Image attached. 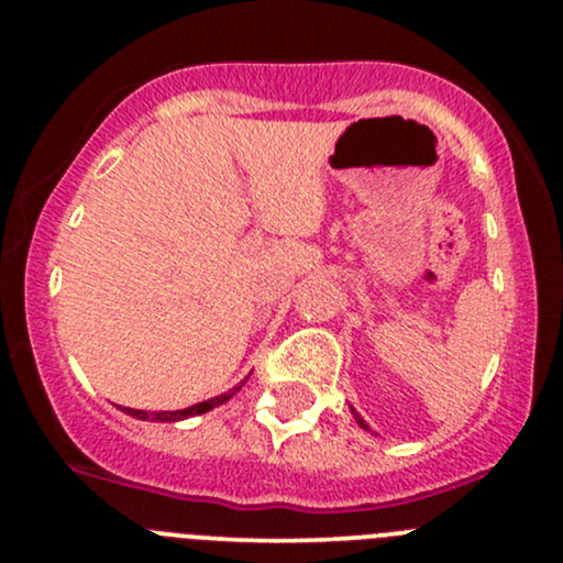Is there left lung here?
<instances>
[{
  "label": "left lung",
  "instance_id": "obj_1",
  "mask_svg": "<svg viewBox=\"0 0 563 563\" xmlns=\"http://www.w3.org/2000/svg\"><path fill=\"white\" fill-rule=\"evenodd\" d=\"M352 416H354V421H357V426H360V429H371V426H367L365 421H363V418H360V412H354V407H352Z\"/></svg>",
  "mask_w": 563,
  "mask_h": 563
}]
</instances>
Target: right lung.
Masks as SVG:
<instances>
[{
    "instance_id": "add662e5",
    "label": "right lung",
    "mask_w": 563,
    "mask_h": 563,
    "mask_svg": "<svg viewBox=\"0 0 563 563\" xmlns=\"http://www.w3.org/2000/svg\"><path fill=\"white\" fill-rule=\"evenodd\" d=\"M245 380H241L238 386H232L230 391L219 394V397H211V399H203V402L192 405V407H185V410H161V412H147V410H134V407H124L126 416L132 418H140V421H161V423H177V421H185V418H192V416H200V412H209L214 410V407L224 405L230 397H235V391H241V386Z\"/></svg>"
}]
</instances>
